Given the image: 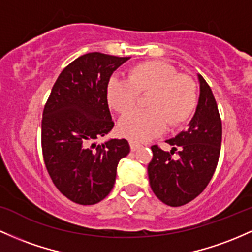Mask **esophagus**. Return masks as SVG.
Returning a JSON list of instances; mask_svg holds the SVG:
<instances>
[{"label": "esophagus", "mask_w": 252, "mask_h": 252, "mask_svg": "<svg viewBox=\"0 0 252 252\" xmlns=\"http://www.w3.org/2000/svg\"><path fill=\"white\" fill-rule=\"evenodd\" d=\"M129 145H130V149H131L132 152H135V151H136V149H139L141 147L140 143L134 142V141H130V142H129Z\"/></svg>", "instance_id": "34e87169"}]
</instances>
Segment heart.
I'll return each instance as SVG.
<instances>
[{"instance_id": "1", "label": "heart", "mask_w": 252, "mask_h": 252, "mask_svg": "<svg viewBox=\"0 0 252 252\" xmlns=\"http://www.w3.org/2000/svg\"><path fill=\"white\" fill-rule=\"evenodd\" d=\"M139 93H151L147 110H132L118 122V132L132 141H146L166 126H181L197 106V85L173 65L161 61H148L132 67L128 79L112 77L107 84L109 105L117 112L134 106Z\"/></svg>"}]
</instances>
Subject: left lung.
<instances>
[{"label":"left lung","mask_w":252,"mask_h":252,"mask_svg":"<svg viewBox=\"0 0 252 252\" xmlns=\"http://www.w3.org/2000/svg\"><path fill=\"white\" fill-rule=\"evenodd\" d=\"M200 98L187 130L167 140L171 152L152 146L153 158L148 164L152 190L161 202L171 207L189 203L211 182L219 161L222 126L214 95L198 74ZM177 150L179 158L172 154Z\"/></svg>","instance_id":"8db88e82"}]
</instances>
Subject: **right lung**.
Masks as SVG:
<instances>
[{"label":"right lung","instance_id":"add662e5","mask_svg":"<svg viewBox=\"0 0 252 252\" xmlns=\"http://www.w3.org/2000/svg\"><path fill=\"white\" fill-rule=\"evenodd\" d=\"M130 57L90 52L57 77L41 118L43 158L55 187L73 202L90 206L112 190L126 139L95 141L109 134L113 121L106 88L112 73Z\"/></svg>","mask_w":252,"mask_h":252}]
</instances>
